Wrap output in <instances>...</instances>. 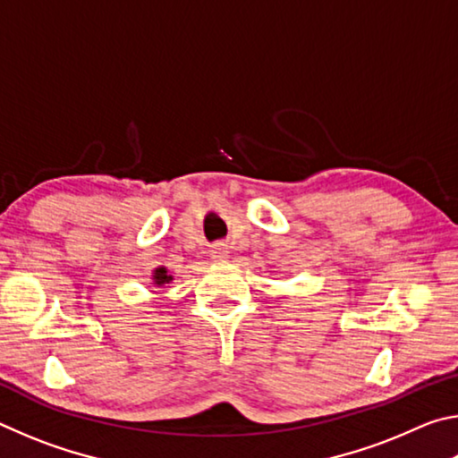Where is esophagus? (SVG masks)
I'll return each instance as SVG.
<instances>
[{"label": "esophagus", "mask_w": 458, "mask_h": 458, "mask_svg": "<svg viewBox=\"0 0 458 458\" xmlns=\"http://www.w3.org/2000/svg\"><path fill=\"white\" fill-rule=\"evenodd\" d=\"M210 257L214 260H226L230 257V246L226 242H214L210 248Z\"/></svg>", "instance_id": "34e87169"}]
</instances>
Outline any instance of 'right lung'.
<instances>
[{
	"mask_svg": "<svg viewBox=\"0 0 458 458\" xmlns=\"http://www.w3.org/2000/svg\"><path fill=\"white\" fill-rule=\"evenodd\" d=\"M172 278H174V276L167 275V268H165V267H159V268L153 270V284L164 286L165 283L172 281Z\"/></svg>",
	"mask_w": 458,
	"mask_h": 458,
	"instance_id": "right-lung-1",
	"label": "right lung"
}]
</instances>
